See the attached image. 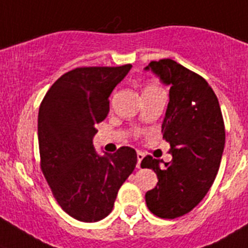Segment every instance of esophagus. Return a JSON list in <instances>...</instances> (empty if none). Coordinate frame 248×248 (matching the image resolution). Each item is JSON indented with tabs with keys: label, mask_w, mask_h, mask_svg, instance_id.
Instances as JSON below:
<instances>
[{
	"label": "esophagus",
	"mask_w": 248,
	"mask_h": 248,
	"mask_svg": "<svg viewBox=\"0 0 248 248\" xmlns=\"http://www.w3.org/2000/svg\"><path fill=\"white\" fill-rule=\"evenodd\" d=\"M143 159V154L142 153H137V168L140 169L141 168V161H142Z\"/></svg>",
	"instance_id": "esophagus-1"
}]
</instances>
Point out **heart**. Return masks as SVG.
<instances>
[{"mask_svg": "<svg viewBox=\"0 0 248 248\" xmlns=\"http://www.w3.org/2000/svg\"><path fill=\"white\" fill-rule=\"evenodd\" d=\"M154 88H156V87H154V85H149V87L145 88V91H149V89H154Z\"/></svg>", "mask_w": 248, "mask_h": 248, "instance_id": "b5f03b06", "label": "heart"}]
</instances>
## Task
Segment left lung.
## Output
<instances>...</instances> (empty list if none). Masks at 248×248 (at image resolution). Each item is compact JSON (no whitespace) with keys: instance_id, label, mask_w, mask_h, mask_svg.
I'll return each mask as SVG.
<instances>
[{"instance_id":"8db88e82","label":"left lung","mask_w":248,"mask_h":248,"mask_svg":"<svg viewBox=\"0 0 248 248\" xmlns=\"http://www.w3.org/2000/svg\"><path fill=\"white\" fill-rule=\"evenodd\" d=\"M169 85V105L161 124L172 160L143 157L157 185L145 194L147 208L160 218L184 216L201 203L217 176L226 132L217 95L205 79L175 60L151 62L145 68Z\"/></svg>"}]
</instances>
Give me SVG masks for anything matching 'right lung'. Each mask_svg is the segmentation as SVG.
Masks as SVG:
<instances>
[{
    "instance_id": "1",
    "label": "right lung",
    "mask_w": 248,
    "mask_h": 248,
    "mask_svg": "<svg viewBox=\"0 0 248 248\" xmlns=\"http://www.w3.org/2000/svg\"><path fill=\"white\" fill-rule=\"evenodd\" d=\"M132 65L77 68L44 97L37 116L41 170L57 202L70 217L98 222L112 212L118 189L134 171L137 155L95 151V124L109 111V95Z\"/></svg>"
}]
</instances>
